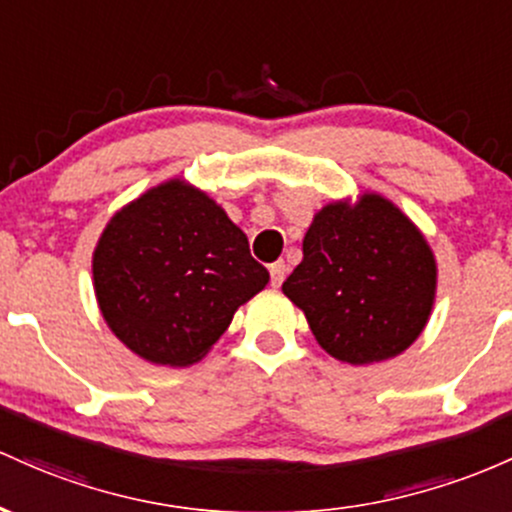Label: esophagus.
<instances>
[{"label":"esophagus","mask_w":512,"mask_h":512,"mask_svg":"<svg viewBox=\"0 0 512 512\" xmlns=\"http://www.w3.org/2000/svg\"><path fill=\"white\" fill-rule=\"evenodd\" d=\"M268 271H271V285L278 287V285L285 280V273H287L285 261H275V263H271V266H268Z\"/></svg>","instance_id":"obj_1"}]
</instances>
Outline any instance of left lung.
<instances>
[{
    "label": "left lung",
    "mask_w": 512,
    "mask_h": 512,
    "mask_svg": "<svg viewBox=\"0 0 512 512\" xmlns=\"http://www.w3.org/2000/svg\"><path fill=\"white\" fill-rule=\"evenodd\" d=\"M302 263L283 292L319 346L350 365L394 358L418 338L435 297L426 239L382 195L333 203L304 234Z\"/></svg>",
    "instance_id": "8db88e82"
}]
</instances>
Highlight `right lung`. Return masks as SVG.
Listing matches in <instances>:
<instances>
[{
    "label": "right lung",
    "instance_id": "right-lung-1",
    "mask_svg": "<svg viewBox=\"0 0 512 512\" xmlns=\"http://www.w3.org/2000/svg\"><path fill=\"white\" fill-rule=\"evenodd\" d=\"M268 271L208 195L169 181L123 208L94 251L101 314L132 353L157 365L203 358Z\"/></svg>",
    "mask_w": 512,
    "mask_h": 512
}]
</instances>
